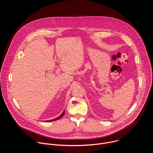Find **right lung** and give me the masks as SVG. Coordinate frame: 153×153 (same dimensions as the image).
Returning a JSON list of instances; mask_svg holds the SVG:
<instances>
[{
	"mask_svg": "<svg viewBox=\"0 0 153 153\" xmlns=\"http://www.w3.org/2000/svg\"><path fill=\"white\" fill-rule=\"evenodd\" d=\"M64 113H65V111H64V112H62V114L59 116V117H58V118H55V119H53V120H49V121H47V122H49V121H56V120H59V118H62V117H63V115H64Z\"/></svg>",
	"mask_w": 153,
	"mask_h": 153,
	"instance_id": "right-lung-1",
	"label": "right lung"
}]
</instances>
